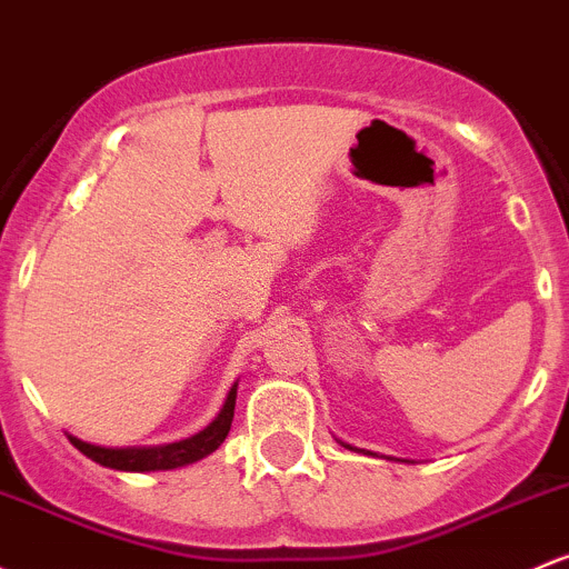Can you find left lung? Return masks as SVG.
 <instances>
[{
    "instance_id": "8db88e82",
    "label": "left lung",
    "mask_w": 569,
    "mask_h": 569,
    "mask_svg": "<svg viewBox=\"0 0 569 569\" xmlns=\"http://www.w3.org/2000/svg\"><path fill=\"white\" fill-rule=\"evenodd\" d=\"M342 446H346V448H351V451H356V448H353V446H348V442H342Z\"/></svg>"
}]
</instances>
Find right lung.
Masks as SVG:
<instances>
[{
    "mask_svg": "<svg viewBox=\"0 0 569 569\" xmlns=\"http://www.w3.org/2000/svg\"><path fill=\"white\" fill-rule=\"evenodd\" d=\"M234 399H237V383L229 389L227 402H223L221 413H218L202 432L186 437V440L167 442V446H151V448H102L91 446V442L78 440L70 435V442L78 448L83 457H89L97 465L110 467V470L123 472H153V470H174V467L193 465V461L204 459L213 453L223 440H227L229 429H232L234 418Z\"/></svg>",
    "mask_w": 569,
    "mask_h": 569,
    "instance_id": "1",
    "label": "right lung"
}]
</instances>
